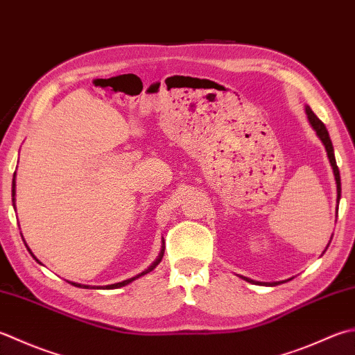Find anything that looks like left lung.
I'll return each mask as SVG.
<instances>
[{
  "label": "left lung",
  "instance_id": "1",
  "mask_svg": "<svg viewBox=\"0 0 355 355\" xmlns=\"http://www.w3.org/2000/svg\"><path fill=\"white\" fill-rule=\"evenodd\" d=\"M304 112H306V116H308V121L311 124V128L315 130L317 137L320 138L324 149H326V154H328V158H329V163H331V168H332V172H334V178H336V184H337V207H338V201H340V197H342V183H340V172H338V168H337V163H336V155H334V148H332V141L329 138V134H328V129H326L324 124L322 123L320 118H318L314 112H312V109L308 106H304ZM332 239V237H331ZM329 246V245H328ZM243 280H246L249 283H259V284H265V286H277V284H280L283 282H274V283H261V282H254L251 279H248V277H243L240 275Z\"/></svg>",
  "mask_w": 355,
  "mask_h": 355
}]
</instances>
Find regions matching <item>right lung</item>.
Listing matches in <instances>:
<instances>
[{"label": "right lung", "mask_w": 355, "mask_h": 355, "mask_svg": "<svg viewBox=\"0 0 355 355\" xmlns=\"http://www.w3.org/2000/svg\"><path fill=\"white\" fill-rule=\"evenodd\" d=\"M15 175H17V172L13 173V180H12V201H13V206H15ZM26 245V243H24ZM26 248H27V251H29L31 254H32V251L29 249V246L26 245ZM163 254H164V241H163V246H162V251H159V254H158V257L155 259V261L152 263V265L148 268V269H144L143 272H140V274H137L135 277H132V279H128V280H124V282H120V283H114V284H107V286H89V284H81V283H73V282H69L71 284H73V286H76V288H85V289H118V288H123V286H126V284H129V283H132L134 280H137V279H140V277H143V275H146V274H149L150 270H154L157 266H158V263L162 261V259H163ZM32 257L35 260H37L40 265H43V263H41L37 257H35L33 254H32Z\"/></svg>", "instance_id": "1"}]
</instances>
